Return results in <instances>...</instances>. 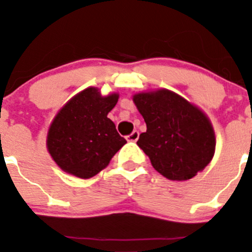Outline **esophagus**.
Here are the masks:
<instances>
[{"instance_id": "obj_1", "label": "esophagus", "mask_w": 252, "mask_h": 252, "mask_svg": "<svg viewBox=\"0 0 252 252\" xmlns=\"http://www.w3.org/2000/svg\"><path fill=\"white\" fill-rule=\"evenodd\" d=\"M138 139H139V131L138 130H134L133 133L129 134V135L126 136V140H128V141L135 142L136 140H138Z\"/></svg>"}]
</instances>
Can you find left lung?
<instances>
[{"label":"left lung","mask_w":252,"mask_h":252,"mask_svg":"<svg viewBox=\"0 0 252 252\" xmlns=\"http://www.w3.org/2000/svg\"><path fill=\"white\" fill-rule=\"evenodd\" d=\"M133 101L147 128L136 144L158 173L188 180L210 163L215 131L199 108L166 89L136 94Z\"/></svg>","instance_id":"1"}]
</instances>
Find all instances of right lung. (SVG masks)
I'll list each match as a JSON object with an SVG mask.
<instances>
[{
  "label": "right lung",
  "mask_w": 252,
  "mask_h": 252,
  "mask_svg": "<svg viewBox=\"0 0 252 252\" xmlns=\"http://www.w3.org/2000/svg\"><path fill=\"white\" fill-rule=\"evenodd\" d=\"M118 94L100 95L88 88L68 101L57 113L47 134V149L64 172L88 179L108 166L126 140L107 114Z\"/></svg>",
  "instance_id": "right-lung-1"
}]
</instances>
